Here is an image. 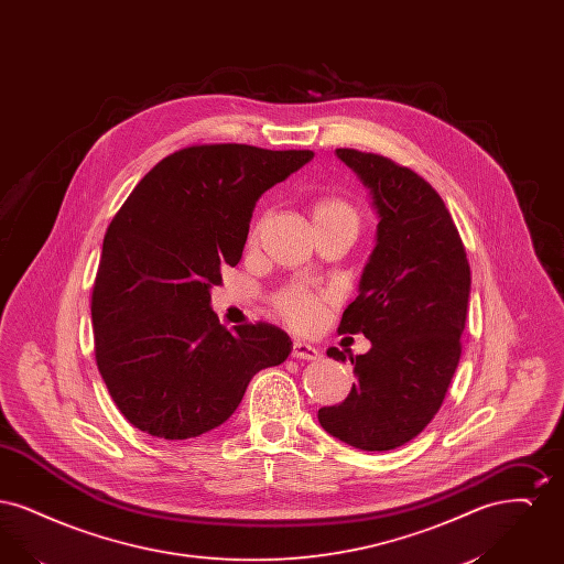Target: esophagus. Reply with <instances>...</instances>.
<instances>
[{"mask_svg": "<svg viewBox=\"0 0 564 564\" xmlns=\"http://www.w3.org/2000/svg\"><path fill=\"white\" fill-rule=\"evenodd\" d=\"M292 357L294 359H311L313 361V359H319V350L311 347V345H306V343H302V340H295Z\"/></svg>", "mask_w": 564, "mask_h": 564, "instance_id": "esophagus-1", "label": "esophagus"}]
</instances>
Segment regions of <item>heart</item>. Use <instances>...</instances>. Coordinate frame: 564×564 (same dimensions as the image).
Wrapping results in <instances>:
<instances>
[{
	"instance_id": "b5f03b06",
	"label": "heart",
	"mask_w": 564,
	"mask_h": 564,
	"mask_svg": "<svg viewBox=\"0 0 564 564\" xmlns=\"http://www.w3.org/2000/svg\"><path fill=\"white\" fill-rule=\"evenodd\" d=\"M313 221H340L349 224L352 228L359 226V214L349 200L340 196H325L313 207ZM258 241V228L249 235V242ZM325 297L311 294L297 288L283 290L274 297V311L290 323L295 329H313L322 322Z\"/></svg>"
}]
</instances>
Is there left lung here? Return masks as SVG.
<instances>
[{
    "instance_id": "obj_1",
    "label": "left lung",
    "mask_w": 564,
    "mask_h": 564,
    "mask_svg": "<svg viewBox=\"0 0 564 564\" xmlns=\"http://www.w3.org/2000/svg\"><path fill=\"white\" fill-rule=\"evenodd\" d=\"M336 156L370 189L378 214L375 251L340 334H364L372 349L327 355L352 364L357 384L319 410L329 435L359 451H393L437 414L460 357L471 272L455 221L430 184L391 159L350 148Z\"/></svg>"
}]
</instances>
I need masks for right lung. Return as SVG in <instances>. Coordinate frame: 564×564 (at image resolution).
Segmentation results:
<instances>
[{
	"instance_id": "obj_1",
	"label": "right lung",
	"mask_w": 564,
	"mask_h": 564,
	"mask_svg": "<svg viewBox=\"0 0 564 564\" xmlns=\"http://www.w3.org/2000/svg\"><path fill=\"white\" fill-rule=\"evenodd\" d=\"M313 156L245 143L184 148L113 215L90 304L95 357L137 430L161 440L215 430L249 380L292 352L270 323L219 325L212 288L224 264H239L258 198Z\"/></svg>"
}]
</instances>
